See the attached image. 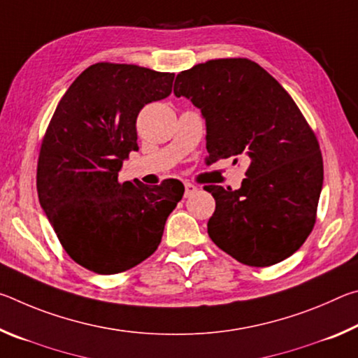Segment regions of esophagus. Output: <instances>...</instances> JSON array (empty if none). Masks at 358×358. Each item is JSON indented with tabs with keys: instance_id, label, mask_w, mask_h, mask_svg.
Listing matches in <instances>:
<instances>
[{
	"instance_id": "34e87169",
	"label": "esophagus",
	"mask_w": 358,
	"mask_h": 358,
	"mask_svg": "<svg viewBox=\"0 0 358 358\" xmlns=\"http://www.w3.org/2000/svg\"><path fill=\"white\" fill-rule=\"evenodd\" d=\"M197 191V186L192 185V183H185V197H189L192 196L194 192Z\"/></svg>"
}]
</instances>
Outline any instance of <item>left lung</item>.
Segmentation results:
<instances>
[{
    "mask_svg": "<svg viewBox=\"0 0 358 358\" xmlns=\"http://www.w3.org/2000/svg\"><path fill=\"white\" fill-rule=\"evenodd\" d=\"M207 124L208 164L250 161L240 189L210 185L213 243L238 262L270 266L299 250L316 224L324 162L317 137L276 78L248 58L181 71L173 85Z\"/></svg>",
    "mask_w": 358,
    "mask_h": 358,
    "instance_id": "8db88e82",
    "label": "left lung"
}]
</instances>
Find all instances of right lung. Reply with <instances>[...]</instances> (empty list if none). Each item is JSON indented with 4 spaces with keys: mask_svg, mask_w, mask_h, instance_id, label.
Here are the masks:
<instances>
[{
    "mask_svg": "<svg viewBox=\"0 0 358 358\" xmlns=\"http://www.w3.org/2000/svg\"><path fill=\"white\" fill-rule=\"evenodd\" d=\"M173 77L136 64L90 66L58 102L42 138L41 207L69 257L94 273H121L150 257L183 197L178 180L148 186L118 178L138 150V112L167 98Z\"/></svg>",
    "mask_w": 358,
    "mask_h": 358,
    "instance_id": "right-lung-1",
    "label": "right lung"
}]
</instances>
